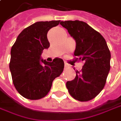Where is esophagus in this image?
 <instances>
[{
  "mask_svg": "<svg viewBox=\"0 0 121 121\" xmlns=\"http://www.w3.org/2000/svg\"><path fill=\"white\" fill-rule=\"evenodd\" d=\"M69 68V66L68 64H67L66 63H65V69H68Z\"/></svg>",
  "mask_w": 121,
  "mask_h": 121,
  "instance_id": "esophagus-1",
  "label": "esophagus"
}]
</instances>
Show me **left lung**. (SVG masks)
<instances>
[{
	"instance_id": "left-lung-1",
	"label": "left lung",
	"mask_w": 121,
	"mask_h": 121,
	"mask_svg": "<svg viewBox=\"0 0 121 121\" xmlns=\"http://www.w3.org/2000/svg\"><path fill=\"white\" fill-rule=\"evenodd\" d=\"M76 40L73 61H82L81 71L74 80L67 82L69 94L80 102L94 98L104 88L110 68V52L104 38L88 24L80 21H61Z\"/></svg>"
}]
</instances>
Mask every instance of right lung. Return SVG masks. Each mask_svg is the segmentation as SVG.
Segmentation results:
<instances>
[{
  "label": "right lung",
  "instance_id": "right-lung-1",
  "mask_svg": "<svg viewBox=\"0 0 121 121\" xmlns=\"http://www.w3.org/2000/svg\"><path fill=\"white\" fill-rule=\"evenodd\" d=\"M60 21H39L25 28L12 46L9 68L13 84L22 96L29 100L45 97L56 78L60 76L64 62L56 58L52 62L40 60L44 49L49 47L48 31Z\"/></svg>",
  "mask_w": 121,
  "mask_h": 121
}]
</instances>
